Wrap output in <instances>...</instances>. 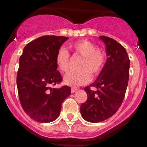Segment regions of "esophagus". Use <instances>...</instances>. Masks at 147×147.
Listing matches in <instances>:
<instances>
[{
    "instance_id": "esophagus-1",
    "label": "esophagus",
    "mask_w": 147,
    "mask_h": 147,
    "mask_svg": "<svg viewBox=\"0 0 147 147\" xmlns=\"http://www.w3.org/2000/svg\"><path fill=\"white\" fill-rule=\"evenodd\" d=\"M77 90H78V88H77V87H72V89H71V92L74 93L75 92H76Z\"/></svg>"
}]
</instances>
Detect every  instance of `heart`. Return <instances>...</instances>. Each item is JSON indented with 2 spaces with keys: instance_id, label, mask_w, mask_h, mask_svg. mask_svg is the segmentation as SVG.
<instances>
[{
  "instance_id": "heart-1",
  "label": "heart",
  "mask_w": 147,
  "mask_h": 147,
  "mask_svg": "<svg viewBox=\"0 0 147 147\" xmlns=\"http://www.w3.org/2000/svg\"><path fill=\"white\" fill-rule=\"evenodd\" d=\"M75 55L82 57L79 65L80 70L71 72L65 76L64 82L69 86H80L91 80L92 76L97 77L102 72L107 63V54L104 50L97 47L95 44L88 40L76 41L71 45ZM55 63L59 70L67 73L69 69L71 56L63 47L57 50Z\"/></svg>"
}]
</instances>
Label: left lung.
Segmentation results:
<instances>
[{"mask_svg": "<svg viewBox=\"0 0 147 147\" xmlns=\"http://www.w3.org/2000/svg\"><path fill=\"white\" fill-rule=\"evenodd\" d=\"M106 45L108 58L102 72L90 87H84L87 100L81 105L82 117L100 122L115 115L122 104L128 85L130 60L125 48L115 40L100 37Z\"/></svg>", "mask_w": 147, "mask_h": 147, "instance_id": "obj_1", "label": "left lung"}]
</instances>
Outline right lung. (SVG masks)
Here are the masks:
<instances>
[{
  "instance_id": "obj_1",
  "label": "right lung",
  "mask_w": 147,
  "mask_h": 147,
  "mask_svg": "<svg viewBox=\"0 0 147 147\" xmlns=\"http://www.w3.org/2000/svg\"><path fill=\"white\" fill-rule=\"evenodd\" d=\"M69 38L44 35L26 45L19 60L17 86L19 100L26 114L38 122H51L59 117L62 104L71 88L50 86L60 84L63 78L57 70L55 55Z\"/></svg>"
}]
</instances>
